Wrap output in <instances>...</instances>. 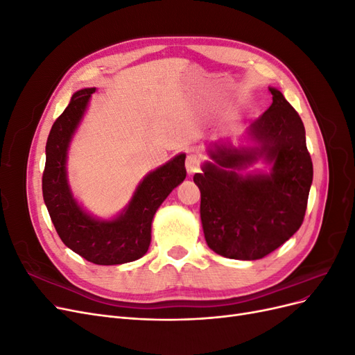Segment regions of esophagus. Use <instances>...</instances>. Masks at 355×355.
Masks as SVG:
<instances>
[{"label":"esophagus","mask_w":355,"mask_h":355,"mask_svg":"<svg viewBox=\"0 0 355 355\" xmlns=\"http://www.w3.org/2000/svg\"><path fill=\"white\" fill-rule=\"evenodd\" d=\"M185 164H187L188 173H196V171L200 170V166H201V155H198L197 153L188 154Z\"/></svg>","instance_id":"esophagus-1"}]
</instances>
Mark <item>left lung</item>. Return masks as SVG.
I'll use <instances>...</instances> for the list:
<instances>
[{"label":"left lung","instance_id":"8db88e82","mask_svg":"<svg viewBox=\"0 0 355 355\" xmlns=\"http://www.w3.org/2000/svg\"><path fill=\"white\" fill-rule=\"evenodd\" d=\"M270 92L271 106L250 125V136L261 148L218 146L210 153L216 164H204L202 173L194 176L207 245L230 259H262L292 237L305 218L313 184L305 127L283 93ZM256 155L273 163L270 175L243 178L234 173Z\"/></svg>","mask_w":355,"mask_h":355}]
</instances>
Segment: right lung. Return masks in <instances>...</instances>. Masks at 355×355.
<instances>
[{
  "instance_id": "obj_1",
  "label": "right lung",
  "mask_w": 355,
  "mask_h": 355,
  "mask_svg": "<svg viewBox=\"0 0 355 355\" xmlns=\"http://www.w3.org/2000/svg\"><path fill=\"white\" fill-rule=\"evenodd\" d=\"M94 89L75 93L51 125L42 171V197L63 244L96 265H120L142 257L151 243L157 209L187 178L185 154L151 171L137 187L128 207L110 222L90 218L73 200L67 182V151Z\"/></svg>"
}]
</instances>
